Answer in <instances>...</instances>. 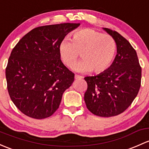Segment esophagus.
Segmentation results:
<instances>
[{
    "instance_id": "obj_1",
    "label": "esophagus",
    "mask_w": 149,
    "mask_h": 149,
    "mask_svg": "<svg viewBox=\"0 0 149 149\" xmlns=\"http://www.w3.org/2000/svg\"><path fill=\"white\" fill-rule=\"evenodd\" d=\"M82 78V76H79V75H76V76H75V79H81Z\"/></svg>"
}]
</instances>
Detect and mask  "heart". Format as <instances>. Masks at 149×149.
<instances>
[{
	"label": "heart",
	"mask_w": 149,
	"mask_h": 149,
	"mask_svg": "<svg viewBox=\"0 0 149 149\" xmlns=\"http://www.w3.org/2000/svg\"><path fill=\"white\" fill-rule=\"evenodd\" d=\"M116 51V44L111 36L91 29L77 31L73 35L72 41L64 39L58 47L61 59L68 68L74 65L81 54L84 60L73 68L79 73L92 70L95 73H103L112 63Z\"/></svg>",
	"instance_id": "1"
}]
</instances>
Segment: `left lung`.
Here are the masks:
<instances>
[{
  "label": "left lung",
  "mask_w": 149,
  "mask_h": 149,
  "mask_svg": "<svg viewBox=\"0 0 149 149\" xmlns=\"http://www.w3.org/2000/svg\"><path fill=\"white\" fill-rule=\"evenodd\" d=\"M103 29L115 40L116 56L104 72L84 78L88 84L84 101L94 115L111 117L127 109L136 97L141 87V68L129 42L116 31Z\"/></svg>",
  "instance_id": "1"
}]
</instances>
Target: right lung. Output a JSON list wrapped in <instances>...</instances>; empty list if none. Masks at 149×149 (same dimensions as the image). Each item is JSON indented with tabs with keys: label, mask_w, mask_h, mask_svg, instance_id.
Segmentation results:
<instances>
[{
	"label": "right lung",
	"mask_w": 149,
	"mask_h": 149,
	"mask_svg": "<svg viewBox=\"0 0 149 149\" xmlns=\"http://www.w3.org/2000/svg\"><path fill=\"white\" fill-rule=\"evenodd\" d=\"M80 23H61L31 30L14 47L6 77L9 95L25 115L36 119L51 116L58 109L74 73L63 63L58 47Z\"/></svg>",
	"instance_id": "obj_1"
}]
</instances>
